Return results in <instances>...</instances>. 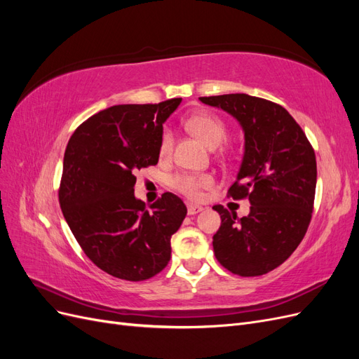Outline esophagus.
Instances as JSON below:
<instances>
[{
	"instance_id": "34e87169",
	"label": "esophagus",
	"mask_w": 359,
	"mask_h": 359,
	"mask_svg": "<svg viewBox=\"0 0 359 359\" xmlns=\"http://www.w3.org/2000/svg\"><path fill=\"white\" fill-rule=\"evenodd\" d=\"M201 211H203V208H202V206H199V205H193V203H189V205H187V212H189V215H196V214H199Z\"/></svg>"
}]
</instances>
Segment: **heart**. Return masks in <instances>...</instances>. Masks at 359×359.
Instances as JSON below:
<instances>
[{
    "label": "heart",
    "mask_w": 359,
    "mask_h": 359,
    "mask_svg": "<svg viewBox=\"0 0 359 359\" xmlns=\"http://www.w3.org/2000/svg\"><path fill=\"white\" fill-rule=\"evenodd\" d=\"M187 127L191 133L196 135L205 145L210 148L220 147L227 137V128L219 116L208 112H201L189 118ZM173 135L170 130H163L158 145L160 156H168L172 151ZM212 178L208 175H193V173H180L173 177L172 186L180 193L186 194L190 199L199 198L203 187L211 186Z\"/></svg>",
    "instance_id": "b5f03b06"
}]
</instances>
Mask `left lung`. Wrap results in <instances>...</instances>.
<instances>
[{
    "label": "left lung",
    "mask_w": 359,
    "mask_h": 359,
    "mask_svg": "<svg viewBox=\"0 0 359 359\" xmlns=\"http://www.w3.org/2000/svg\"><path fill=\"white\" fill-rule=\"evenodd\" d=\"M199 100L240 123L244 156L229 194L252 203L243 219L222 205L212 206L222 219L212 236L214 255L233 274H266L295 252L307 232L316 191V156L302 128L280 104L248 94Z\"/></svg>",
    "instance_id": "8db88e82"
}]
</instances>
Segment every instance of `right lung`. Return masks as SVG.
Here are the masks:
<instances>
[{
	"label": "right lung",
	"instance_id": "right-lung-1",
	"mask_svg": "<svg viewBox=\"0 0 359 359\" xmlns=\"http://www.w3.org/2000/svg\"><path fill=\"white\" fill-rule=\"evenodd\" d=\"M181 100L111 106L82 123L67 144L62 215L91 262L116 278L158 274L170 259V236L186 219V205L173 193L148 208L135 196V173L157 165L163 124Z\"/></svg>",
	"mask_w": 359,
	"mask_h": 359
}]
</instances>
